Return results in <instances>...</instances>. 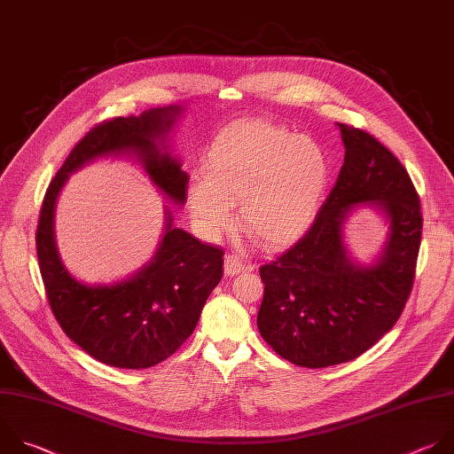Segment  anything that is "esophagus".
<instances>
[{
	"label": "esophagus",
	"mask_w": 454,
	"mask_h": 454,
	"mask_svg": "<svg viewBox=\"0 0 454 454\" xmlns=\"http://www.w3.org/2000/svg\"><path fill=\"white\" fill-rule=\"evenodd\" d=\"M246 269V265L233 254H226L224 256V274L228 276H235L239 272H242Z\"/></svg>",
	"instance_id": "34e87169"
}]
</instances>
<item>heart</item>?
<instances>
[{"instance_id":"1","label":"heart","mask_w":454,"mask_h":454,"mask_svg":"<svg viewBox=\"0 0 454 454\" xmlns=\"http://www.w3.org/2000/svg\"><path fill=\"white\" fill-rule=\"evenodd\" d=\"M330 184L325 149L263 121L223 129L203 159V180L189 185V205L203 235L214 239L239 221L267 249H286L303 237Z\"/></svg>"}]
</instances>
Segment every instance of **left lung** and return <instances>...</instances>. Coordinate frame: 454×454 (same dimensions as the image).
<instances>
[{"label": "left lung", "mask_w": 454, "mask_h": 454, "mask_svg": "<svg viewBox=\"0 0 454 454\" xmlns=\"http://www.w3.org/2000/svg\"><path fill=\"white\" fill-rule=\"evenodd\" d=\"M337 126L346 155L335 187L309 233L260 267V335L281 358L310 369L349 362L392 330L411 290L422 235L419 196L401 162L372 135ZM364 207L387 228L367 264L345 240L348 217Z\"/></svg>", "instance_id": "1"}]
</instances>
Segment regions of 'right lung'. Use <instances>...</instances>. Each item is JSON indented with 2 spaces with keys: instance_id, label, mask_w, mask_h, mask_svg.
I'll return each instance as SVG.
<instances>
[{
  "instance_id": "add662e5",
  "label": "right lung",
  "mask_w": 454,
  "mask_h": 454,
  "mask_svg": "<svg viewBox=\"0 0 454 454\" xmlns=\"http://www.w3.org/2000/svg\"><path fill=\"white\" fill-rule=\"evenodd\" d=\"M184 105L144 110L92 128L50 184L37 226V256L50 307L85 353L119 369H147L169 358L194 332L210 292L223 278V251L175 226L164 205V230L142 267L110 283H87L66 267L55 235L57 201L71 175L98 160H128L176 207L187 201V173L171 133Z\"/></svg>"
}]
</instances>
